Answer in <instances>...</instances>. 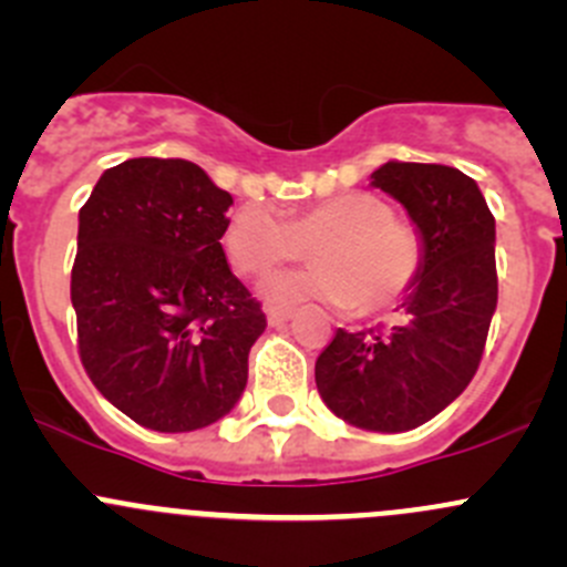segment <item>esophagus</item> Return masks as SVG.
Returning <instances> with one entry per match:
<instances>
[{
  "label": "esophagus",
  "instance_id": "34e87169",
  "mask_svg": "<svg viewBox=\"0 0 567 567\" xmlns=\"http://www.w3.org/2000/svg\"><path fill=\"white\" fill-rule=\"evenodd\" d=\"M266 316H268V323L279 326V323H285V320L293 318V307H268Z\"/></svg>",
  "mask_w": 567,
  "mask_h": 567
}]
</instances>
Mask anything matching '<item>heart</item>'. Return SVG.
<instances>
[{
    "label": "heart",
    "instance_id": "heart-1",
    "mask_svg": "<svg viewBox=\"0 0 567 567\" xmlns=\"http://www.w3.org/2000/svg\"><path fill=\"white\" fill-rule=\"evenodd\" d=\"M221 247L236 271L266 277L312 247L316 266L279 274L266 288L277 305L307 299L379 316L398 305L422 268V238L384 197L342 192L285 216L247 203L227 219Z\"/></svg>",
    "mask_w": 567,
    "mask_h": 567
}]
</instances>
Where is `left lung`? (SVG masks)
Instances as JSON below:
<instances>
[{
	"label": "left lung",
	"instance_id": "1",
	"mask_svg": "<svg viewBox=\"0 0 567 567\" xmlns=\"http://www.w3.org/2000/svg\"><path fill=\"white\" fill-rule=\"evenodd\" d=\"M370 177L409 210L422 268L400 323L334 331L316 362V384L340 420L400 433L447 409L477 373L499 293L496 230L477 183L461 169L386 162Z\"/></svg>",
	"mask_w": 567,
	"mask_h": 567
}]
</instances>
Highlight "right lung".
I'll list each match as a JSON object with an SVG mask.
<instances>
[{"mask_svg":"<svg viewBox=\"0 0 567 567\" xmlns=\"http://www.w3.org/2000/svg\"><path fill=\"white\" fill-rule=\"evenodd\" d=\"M230 205L186 158H128L79 210V357L95 390L151 431L210 425L247 386L266 316L221 249Z\"/></svg>","mask_w":567,"mask_h":567,"instance_id":"obj_1","label":"right lung"}]
</instances>
